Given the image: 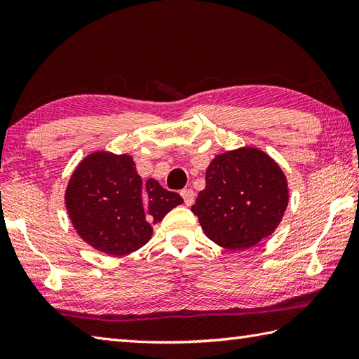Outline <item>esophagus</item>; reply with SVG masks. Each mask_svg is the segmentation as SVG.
Returning a JSON list of instances; mask_svg holds the SVG:
<instances>
[{
    "mask_svg": "<svg viewBox=\"0 0 359 359\" xmlns=\"http://www.w3.org/2000/svg\"><path fill=\"white\" fill-rule=\"evenodd\" d=\"M180 194H182V198H184V201H185L188 207L193 205V202H194V191H193V189H182Z\"/></svg>",
    "mask_w": 359,
    "mask_h": 359,
    "instance_id": "obj_1",
    "label": "esophagus"
}]
</instances>
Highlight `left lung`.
<instances>
[{
	"label": "left lung",
	"instance_id": "1",
	"mask_svg": "<svg viewBox=\"0 0 359 359\" xmlns=\"http://www.w3.org/2000/svg\"><path fill=\"white\" fill-rule=\"evenodd\" d=\"M287 202L290 189L282 168L258 147L244 146L210 161L205 189L191 210L210 240L240 250L276 231Z\"/></svg>",
	"mask_w": 359,
	"mask_h": 359
}]
</instances>
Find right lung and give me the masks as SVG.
Segmentation results:
<instances>
[{
	"instance_id": "right-lung-1",
	"label": "right lung",
	"mask_w": 359,
	"mask_h": 359,
	"mask_svg": "<svg viewBox=\"0 0 359 359\" xmlns=\"http://www.w3.org/2000/svg\"><path fill=\"white\" fill-rule=\"evenodd\" d=\"M184 203L156 179L142 180L129 154L96 151L68 180L65 207L74 230L91 248L111 257L132 254L151 240L152 226Z\"/></svg>"
}]
</instances>
